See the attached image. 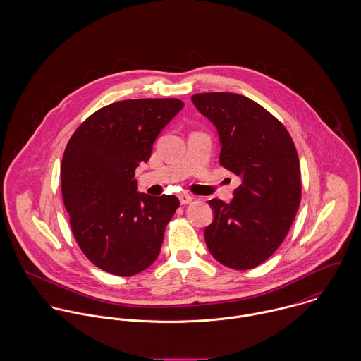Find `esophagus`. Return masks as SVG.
<instances>
[{
	"label": "esophagus",
	"mask_w": 361,
	"mask_h": 361,
	"mask_svg": "<svg viewBox=\"0 0 361 361\" xmlns=\"http://www.w3.org/2000/svg\"><path fill=\"white\" fill-rule=\"evenodd\" d=\"M192 200H193V197L189 196V195H186V193L179 195V202H180V204H189Z\"/></svg>",
	"instance_id": "1"
}]
</instances>
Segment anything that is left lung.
Segmentation results:
<instances>
[{
  "instance_id": "1",
  "label": "left lung",
  "mask_w": 361,
  "mask_h": 361,
  "mask_svg": "<svg viewBox=\"0 0 361 361\" xmlns=\"http://www.w3.org/2000/svg\"><path fill=\"white\" fill-rule=\"evenodd\" d=\"M192 103L218 132L221 165L240 178L231 203L208 202L207 247L225 267L255 268L279 247L300 204L296 147L275 116L242 94L202 93Z\"/></svg>"
}]
</instances>
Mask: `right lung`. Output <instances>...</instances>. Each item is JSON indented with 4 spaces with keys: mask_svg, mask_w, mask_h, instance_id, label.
<instances>
[{
    "mask_svg": "<svg viewBox=\"0 0 361 361\" xmlns=\"http://www.w3.org/2000/svg\"><path fill=\"white\" fill-rule=\"evenodd\" d=\"M182 108L178 99L109 104L66 145L61 189L71 228L85 256L109 274L136 275L159 255L179 200L137 192L135 169L149 161L155 139Z\"/></svg>",
    "mask_w": 361,
    "mask_h": 361,
    "instance_id": "add662e5",
    "label": "right lung"
}]
</instances>
